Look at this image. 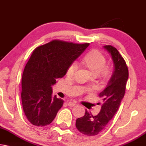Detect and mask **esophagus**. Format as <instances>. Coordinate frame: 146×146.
<instances>
[{
  "mask_svg": "<svg viewBox=\"0 0 146 146\" xmlns=\"http://www.w3.org/2000/svg\"><path fill=\"white\" fill-rule=\"evenodd\" d=\"M68 105L69 106H70V107H73V106H76V103L72 102H70L68 103Z\"/></svg>",
  "mask_w": 146,
  "mask_h": 146,
  "instance_id": "34e87169",
  "label": "esophagus"
}]
</instances>
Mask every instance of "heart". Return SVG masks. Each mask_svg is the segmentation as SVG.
Here are the masks:
<instances>
[{
    "mask_svg": "<svg viewBox=\"0 0 146 146\" xmlns=\"http://www.w3.org/2000/svg\"><path fill=\"white\" fill-rule=\"evenodd\" d=\"M106 58L100 51L93 50L88 53L82 59V63L86 66L93 76H97L101 74L104 77L109 75L110 70L108 68H104L106 65ZM77 69L76 63H71L67 69V75L72 76Z\"/></svg>",
    "mask_w": 146,
    "mask_h": 146,
    "instance_id": "b5f03b06",
    "label": "heart"
}]
</instances>
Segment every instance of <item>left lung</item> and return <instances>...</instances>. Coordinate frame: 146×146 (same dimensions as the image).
<instances>
[{
  "mask_svg": "<svg viewBox=\"0 0 146 146\" xmlns=\"http://www.w3.org/2000/svg\"><path fill=\"white\" fill-rule=\"evenodd\" d=\"M103 48L111 57L114 70L106 87L99 95L103 100L99 113L93 116L86 110L84 116L76 120L77 129L86 136L97 135L107 127L120 107L129 77L126 63L117 49L111 46H104Z\"/></svg>",
  "mask_w": 146,
  "mask_h": 146,
  "instance_id": "1",
  "label": "left lung"
}]
</instances>
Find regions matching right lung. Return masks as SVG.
I'll return each instance as SVG.
<instances>
[{
    "label": "right lung",
    "instance_id": "1",
    "mask_svg": "<svg viewBox=\"0 0 146 146\" xmlns=\"http://www.w3.org/2000/svg\"><path fill=\"white\" fill-rule=\"evenodd\" d=\"M88 46L53 40L33 51L24 70L21 93L23 110L32 124L44 126L52 122L64 104L53 96L52 86Z\"/></svg>",
    "mask_w": 146,
    "mask_h": 146
}]
</instances>
